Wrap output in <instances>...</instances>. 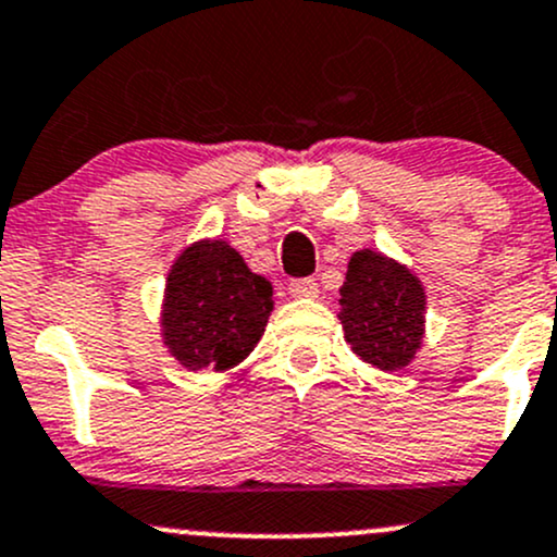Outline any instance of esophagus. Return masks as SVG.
<instances>
[{
    "label": "esophagus",
    "instance_id": "34e87169",
    "mask_svg": "<svg viewBox=\"0 0 557 557\" xmlns=\"http://www.w3.org/2000/svg\"><path fill=\"white\" fill-rule=\"evenodd\" d=\"M288 290L293 298H317L320 285H317L314 277H298V280H290Z\"/></svg>",
    "mask_w": 557,
    "mask_h": 557
}]
</instances>
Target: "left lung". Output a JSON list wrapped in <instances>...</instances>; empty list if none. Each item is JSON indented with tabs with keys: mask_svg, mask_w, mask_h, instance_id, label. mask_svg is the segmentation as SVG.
I'll return each mask as SVG.
<instances>
[{
	"mask_svg": "<svg viewBox=\"0 0 557 557\" xmlns=\"http://www.w3.org/2000/svg\"><path fill=\"white\" fill-rule=\"evenodd\" d=\"M338 320L359 359L386 372L407 368L425 330L423 285L388 256L357 250L341 288Z\"/></svg>",
	"mask_w": 557,
	"mask_h": 557,
	"instance_id": "left-lung-1",
	"label": "left lung"
}]
</instances>
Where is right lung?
I'll return each instance as SVG.
<instances>
[{"instance_id": "right-lung-1", "label": "right lung", "mask_w": 557, "mask_h": 557, "mask_svg": "<svg viewBox=\"0 0 557 557\" xmlns=\"http://www.w3.org/2000/svg\"><path fill=\"white\" fill-rule=\"evenodd\" d=\"M272 311V285L224 240H200L171 267L163 344L187 370H230L253 351Z\"/></svg>"}]
</instances>
